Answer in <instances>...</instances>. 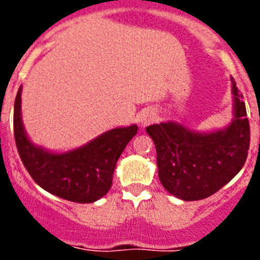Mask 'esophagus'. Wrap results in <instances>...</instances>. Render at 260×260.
Returning <instances> with one entry per match:
<instances>
[{
    "mask_svg": "<svg viewBox=\"0 0 260 260\" xmlns=\"http://www.w3.org/2000/svg\"><path fill=\"white\" fill-rule=\"evenodd\" d=\"M155 120V114L154 113H150V112H147V113H144L140 117V122H142L143 126H146L147 124H150V122H152Z\"/></svg>",
    "mask_w": 260,
    "mask_h": 260,
    "instance_id": "1",
    "label": "esophagus"
}]
</instances>
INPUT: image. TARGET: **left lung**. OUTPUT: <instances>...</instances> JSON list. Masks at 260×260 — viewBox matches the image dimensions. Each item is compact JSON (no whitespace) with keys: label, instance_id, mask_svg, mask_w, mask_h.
Returning a JSON list of instances; mask_svg holds the SVG:
<instances>
[{"label":"left lung","instance_id":"8db88e82","mask_svg":"<svg viewBox=\"0 0 260 260\" xmlns=\"http://www.w3.org/2000/svg\"><path fill=\"white\" fill-rule=\"evenodd\" d=\"M235 118L228 128L197 134L177 122L147 126L154 140L159 179L183 201L209 197L242 170L250 150V122L243 94L232 78Z\"/></svg>","mask_w":260,"mask_h":260}]
</instances>
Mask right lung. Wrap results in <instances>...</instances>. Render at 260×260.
<instances>
[{"mask_svg": "<svg viewBox=\"0 0 260 260\" xmlns=\"http://www.w3.org/2000/svg\"><path fill=\"white\" fill-rule=\"evenodd\" d=\"M21 87L14 100V140L21 162L34 181L67 201L89 204L112 187L120 155L138 134V126L110 129L86 146L66 154H51L28 140L21 122Z\"/></svg>", "mask_w": 260, "mask_h": 260, "instance_id": "obj_1", "label": "right lung"}]
</instances>
